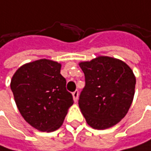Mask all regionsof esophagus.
Instances as JSON below:
<instances>
[{
  "label": "esophagus",
  "mask_w": 151,
  "mask_h": 151,
  "mask_svg": "<svg viewBox=\"0 0 151 151\" xmlns=\"http://www.w3.org/2000/svg\"><path fill=\"white\" fill-rule=\"evenodd\" d=\"M72 97H73L74 102H77L78 101V98H79V91L78 90H75L72 93Z\"/></svg>",
  "instance_id": "esophagus-1"
}]
</instances>
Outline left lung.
<instances>
[{
    "label": "left lung",
    "instance_id": "1",
    "mask_svg": "<svg viewBox=\"0 0 151 151\" xmlns=\"http://www.w3.org/2000/svg\"><path fill=\"white\" fill-rule=\"evenodd\" d=\"M79 65L86 81L79 106L88 125L98 130L117 125L133 103L136 80L132 69L125 62L105 55Z\"/></svg>",
    "mask_w": 151,
    "mask_h": 151
}]
</instances>
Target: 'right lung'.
<instances>
[{
    "label": "right lung",
    "instance_id": "1",
    "mask_svg": "<svg viewBox=\"0 0 151 151\" xmlns=\"http://www.w3.org/2000/svg\"><path fill=\"white\" fill-rule=\"evenodd\" d=\"M61 63L40 59L20 66L10 81L17 107L24 119L40 132H53L63 123L73 104Z\"/></svg>",
    "mask_w": 151,
    "mask_h": 151
}]
</instances>
